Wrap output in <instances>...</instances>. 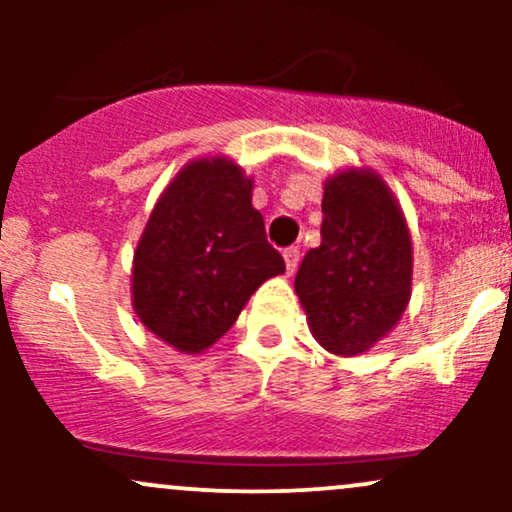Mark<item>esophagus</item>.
Segmentation results:
<instances>
[{"label": "esophagus", "mask_w": 512, "mask_h": 512, "mask_svg": "<svg viewBox=\"0 0 512 512\" xmlns=\"http://www.w3.org/2000/svg\"><path fill=\"white\" fill-rule=\"evenodd\" d=\"M284 260H286V272L293 274L298 267V260H301V250L298 248H286L284 250Z\"/></svg>", "instance_id": "1"}]
</instances>
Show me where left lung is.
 Wrapping results in <instances>:
<instances>
[{
    "label": "left lung",
    "instance_id": "left-lung-1",
    "mask_svg": "<svg viewBox=\"0 0 512 512\" xmlns=\"http://www.w3.org/2000/svg\"><path fill=\"white\" fill-rule=\"evenodd\" d=\"M322 243L303 257L296 293L313 337L337 356L373 349L407 310L411 236L395 195L375 170L325 182Z\"/></svg>",
    "mask_w": 512,
    "mask_h": 512
}]
</instances>
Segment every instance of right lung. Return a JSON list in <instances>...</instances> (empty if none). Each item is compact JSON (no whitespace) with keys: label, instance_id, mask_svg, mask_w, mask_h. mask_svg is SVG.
<instances>
[{"label":"right lung","instance_id":"right-lung-1","mask_svg":"<svg viewBox=\"0 0 512 512\" xmlns=\"http://www.w3.org/2000/svg\"><path fill=\"white\" fill-rule=\"evenodd\" d=\"M252 207V178L226 156L197 158L158 197L132 267L142 325L182 351L202 354L233 327L267 279L284 274Z\"/></svg>","mask_w":512,"mask_h":512}]
</instances>
